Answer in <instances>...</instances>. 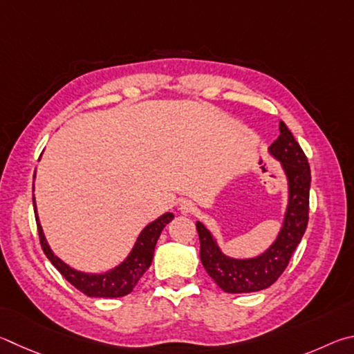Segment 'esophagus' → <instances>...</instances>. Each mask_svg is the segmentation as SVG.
<instances>
[{
  "instance_id": "obj_1",
  "label": "esophagus",
  "mask_w": 354,
  "mask_h": 354,
  "mask_svg": "<svg viewBox=\"0 0 354 354\" xmlns=\"http://www.w3.org/2000/svg\"><path fill=\"white\" fill-rule=\"evenodd\" d=\"M196 209V205L191 201H183L180 205H178V212L183 213V214H189L193 213Z\"/></svg>"
}]
</instances>
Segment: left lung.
Here are the masks:
<instances>
[{"instance_id":"1","label":"left lung","mask_w":354,"mask_h":354,"mask_svg":"<svg viewBox=\"0 0 354 354\" xmlns=\"http://www.w3.org/2000/svg\"><path fill=\"white\" fill-rule=\"evenodd\" d=\"M268 152L280 163L288 183V203L281 227L268 249L250 258L230 257L222 252L213 233L201 221L196 222L203 268L214 283L228 294L257 292L274 284L288 268L308 225L311 169L306 155L283 121H280V135Z\"/></svg>"}]
</instances>
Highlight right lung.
<instances>
[{"label":"right lung","mask_w":354,"mask_h":354,"mask_svg":"<svg viewBox=\"0 0 354 354\" xmlns=\"http://www.w3.org/2000/svg\"><path fill=\"white\" fill-rule=\"evenodd\" d=\"M35 178V174H34ZM34 202V212H35V221L37 227H39V236L41 249L45 252L49 261L57 269L62 275L70 281L74 288L79 289L88 297H95V299H116V297H124L130 294L136 286L142 274L149 269L152 263L155 244L160 238L163 228L169 224L174 219V214L171 212H166L157 219L147 224L140 232L138 238H136L132 250L129 255L122 259V261L101 274H91V272H82L71 268L70 264L55 255L51 247H49L45 233H43V227L40 224L39 213H37L35 205V196L32 197Z\"/></svg>","instance_id":"right-lung-1"}]
</instances>
